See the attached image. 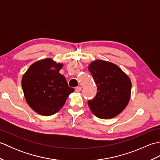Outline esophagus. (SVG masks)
<instances>
[{
    "label": "esophagus",
    "instance_id": "34e87169",
    "mask_svg": "<svg viewBox=\"0 0 160 160\" xmlns=\"http://www.w3.org/2000/svg\"><path fill=\"white\" fill-rule=\"evenodd\" d=\"M81 90H82V87H77L76 88V91H77V92H78V91H80Z\"/></svg>",
    "mask_w": 160,
    "mask_h": 160
}]
</instances>
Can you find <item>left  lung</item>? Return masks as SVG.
I'll return each instance as SVG.
<instances>
[{
	"mask_svg": "<svg viewBox=\"0 0 160 160\" xmlns=\"http://www.w3.org/2000/svg\"><path fill=\"white\" fill-rule=\"evenodd\" d=\"M89 71L97 85L96 96L88 101L91 111L101 119L115 117L130 100L131 80L120 67L104 60L91 63Z\"/></svg>",
	"mask_w": 160,
	"mask_h": 160,
	"instance_id": "left-lung-1",
	"label": "left lung"
}]
</instances>
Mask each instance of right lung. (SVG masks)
<instances>
[{
	"label": "right lung",
	"mask_w": 160,
	"mask_h": 160,
	"mask_svg": "<svg viewBox=\"0 0 160 160\" xmlns=\"http://www.w3.org/2000/svg\"><path fill=\"white\" fill-rule=\"evenodd\" d=\"M62 64L50 59L32 64L22 78V88L27 102L40 115H52L63 107L74 89L59 73Z\"/></svg>",
	"instance_id": "right-lung-1"
}]
</instances>
